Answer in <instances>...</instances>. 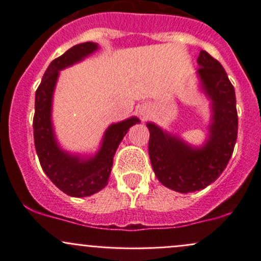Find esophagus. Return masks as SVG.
Here are the masks:
<instances>
[{
  "label": "esophagus",
  "mask_w": 261,
  "mask_h": 261,
  "mask_svg": "<svg viewBox=\"0 0 261 261\" xmlns=\"http://www.w3.org/2000/svg\"><path fill=\"white\" fill-rule=\"evenodd\" d=\"M138 112H139V115H140V117L143 118V120H145L147 116H149V109H147V106H145V105H143V106L139 107Z\"/></svg>",
  "instance_id": "34e87169"
}]
</instances>
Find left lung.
<instances>
[{
  "label": "left lung",
  "mask_w": 261,
  "mask_h": 261,
  "mask_svg": "<svg viewBox=\"0 0 261 261\" xmlns=\"http://www.w3.org/2000/svg\"><path fill=\"white\" fill-rule=\"evenodd\" d=\"M199 89L211 102V122L201 146L163 130L154 122L149 128V156L158 180L179 193L201 191L225 170L238 139L235 89L220 62L204 50L197 58Z\"/></svg>",
  "instance_id": "1"
}]
</instances>
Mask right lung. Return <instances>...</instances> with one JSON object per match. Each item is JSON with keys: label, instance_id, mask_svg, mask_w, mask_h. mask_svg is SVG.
Wrapping results in <instances>:
<instances>
[{"label": "right lung", "instance_id": "add662e5", "mask_svg": "<svg viewBox=\"0 0 261 261\" xmlns=\"http://www.w3.org/2000/svg\"><path fill=\"white\" fill-rule=\"evenodd\" d=\"M98 50V44H78L53 60L35 93L34 141L40 165L49 179L70 197H88L107 186L115 152L131 126L140 123L136 116L111 123L101 145L92 155L72 154L59 145L53 125V97L60 70L77 64Z\"/></svg>", "mask_w": 261, "mask_h": 261}]
</instances>
